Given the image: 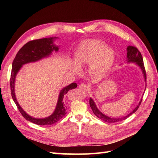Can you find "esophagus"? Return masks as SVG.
Returning a JSON list of instances; mask_svg holds the SVG:
<instances>
[{
  "label": "esophagus",
  "mask_w": 158,
  "mask_h": 158,
  "mask_svg": "<svg viewBox=\"0 0 158 158\" xmlns=\"http://www.w3.org/2000/svg\"><path fill=\"white\" fill-rule=\"evenodd\" d=\"M79 88H80L81 89L84 90V91H87L88 89V86L85 84H81L79 85Z\"/></svg>",
  "instance_id": "esophagus-1"
}]
</instances>
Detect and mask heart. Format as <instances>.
<instances>
[{
	"label": "heart",
	"instance_id": "obj_1",
	"mask_svg": "<svg viewBox=\"0 0 158 158\" xmlns=\"http://www.w3.org/2000/svg\"><path fill=\"white\" fill-rule=\"evenodd\" d=\"M74 59L80 66L89 64V71L95 77L101 78L111 67L114 52L105 43L98 40H87L81 44L74 52Z\"/></svg>",
	"mask_w": 158,
	"mask_h": 158
}]
</instances>
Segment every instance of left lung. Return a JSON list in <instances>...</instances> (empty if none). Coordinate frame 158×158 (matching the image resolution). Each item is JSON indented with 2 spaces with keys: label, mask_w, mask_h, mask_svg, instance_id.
Here are the masks:
<instances>
[{
  "label": "left lung",
  "mask_w": 158,
  "mask_h": 158,
  "mask_svg": "<svg viewBox=\"0 0 158 158\" xmlns=\"http://www.w3.org/2000/svg\"><path fill=\"white\" fill-rule=\"evenodd\" d=\"M127 61L128 62H132V63H136L138 66H140V69L142 70V73L144 74L145 80H146V70L144 67V61H143V58L142 56L140 53V52L139 51L136 47L131 46V45H128L127 47ZM142 101V99L140 100V102L138 103L137 107L133 110V111L129 113L128 115L123 117L122 118H111L109 117L106 115H105L104 114H103L102 112H100L99 110L97 108L96 106L93 101V99L92 98L89 99V106L92 108V110L93 111L94 113L95 116H96L99 119H101L102 121L106 122V123H117L121 121H123L127 119L129 116H131L132 114L134 113H135L137 109L139 108L140 105L141 104V102Z\"/></svg>",
  "instance_id": "1"
}]
</instances>
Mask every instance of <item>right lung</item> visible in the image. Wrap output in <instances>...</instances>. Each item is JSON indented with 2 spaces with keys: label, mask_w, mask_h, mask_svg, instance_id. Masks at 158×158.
<instances>
[{
  "label": "right lung",
  "mask_w": 158,
  "mask_h": 158,
  "mask_svg": "<svg viewBox=\"0 0 158 158\" xmlns=\"http://www.w3.org/2000/svg\"><path fill=\"white\" fill-rule=\"evenodd\" d=\"M59 50L58 47L53 44V37L44 38V39L35 40L27 42L22 48L18 51L12 63V68L10 75V89L11 95L14 103L22 115L26 120L29 121L37 125H51L55 124L63 118L66 113V106L63 102L64 95L66 94L70 89H74L77 87L76 83H72L68 86H66L60 91L58 102L54 113L49 117L45 118H35L28 115L22 109L20 105L17 102V100L14 94V82L18 72L20 70L23 64L39 60L44 57L48 56L51 54L52 51H57Z\"/></svg>",
  "instance_id": "obj_1"
}]
</instances>
